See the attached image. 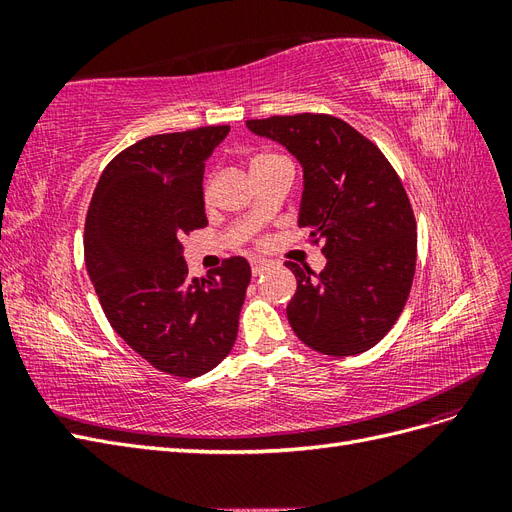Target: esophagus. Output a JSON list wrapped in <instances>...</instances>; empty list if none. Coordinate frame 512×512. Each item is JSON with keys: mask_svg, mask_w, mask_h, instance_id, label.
I'll return each mask as SVG.
<instances>
[{"mask_svg": "<svg viewBox=\"0 0 512 512\" xmlns=\"http://www.w3.org/2000/svg\"><path fill=\"white\" fill-rule=\"evenodd\" d=\"M267 269H269V260H265V258H254V260H252V273H254V275L265 273Z\"/></svg>", "mask_w": 512, "mask_h": 512, "instance_id": "1", "label": "esophagus"}]
</instances>
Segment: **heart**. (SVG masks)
I'll return each instance as SVG.
<instances>
[{
	"label": "heart",
	"instance_id": "heart-1",
	"mask_svg": "<svg viewBox=\"0 0 512 512\" xmlns=\"http://www.w3.org/2000/svg\"><path fill=\"white\" fill-rule=\"evenodd\" d=\"M267 160H277V156H271V153H265V156H256L252 164H260V162H267Z\"/></svg>",
	"mask_w": 512,
	"mask_h": 512
}]
</instances>
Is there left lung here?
I'll return each mask as SVG.
<instances>
[{
    "instance_id": "obj_1",
    "label": "left lung",
    "mask_w": 512,
    "mask_h": 512,
    "mask_svg": "<svg viewBox=\"0 0 512 512\" xmlns=\"http://www.w3.org/2000/svg\"><path fill=\"white\" fill-rule=\"evenodd\" d=\"M286 147L303 168L299 228L324 241L318 275L297 262L286 314L301 342L329 356L376 346L406 305L416 267V224L408 194L382 151L331 115L245 121Z\"/></svg>"
}]
</instances>
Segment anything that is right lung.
I'll list each match as a JSON object with an SVG mask.
<instances>
[{
    "label": "right lung",
    "mask_w": 512,
    "mask_h": 512,
    "mask_svg": "<svg viewBox=\"0 0 512 512\" xmlns=\"http://www.w3.org/2000/svg\"><path fill=\"white\" fill-rule=\"evenodd\" d=\"M228 126L156 134L104 168L85 222V265L115 333L153 367L198 378L235 346L250 284L241 256L190 277L183 235L207 226L205 162Z\"/></svg>",
    "instance_id": "add662e5"
}]
</instances>
